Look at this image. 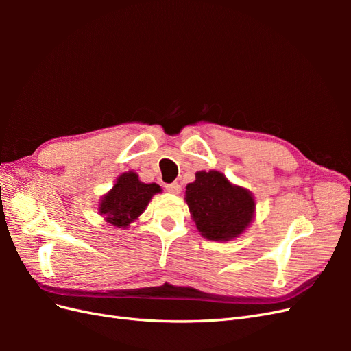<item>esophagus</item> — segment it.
Segmentation results:
<instances>
[{"mask_svg":"<svg viewBox=\"0 0 351 351\" xmlns=\"http://www.w3.org/2000/svg\"><path fill=\"white\" fill-rule=\"evenodd\" d=\"M165 189H167V192L173 193V195H180V193H182V186H180L178 183L167 184V186H165Z\"/></svg>","mask_w":351,"mask_h":351,"instance_id":"esophagus-1","label":"esophagus"}]
</instances>
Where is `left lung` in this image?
Here are the masks:
<instances>
[{
  "label": "left lung",
  "mask_w": 351,
  "mask_h": 351,
  "mask_svg": "<svg viewBox=\"0 0 351 351\" xmlns=\"http://www.w3.org/2000/svg\"><path fill=\"white\" fill-rule=\"evenodd\" d=\"M184 200L202 236L212 241L240 237L253 222L256 204L250 190L232 184L217 169L197 171Z\"/></svg>",
  "instance_id": "obj_1"
}]
</instances>
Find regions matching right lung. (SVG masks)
I'll use <instances>...</instances> for the list:
<instances>
[{"instance_id": "obj_1", "label": "right lung", "mask_w": 351, "mask_h": 351, "mask_svg": "<svg viewBox=\"0 0 351 351\" xmlns=\"http://www.w3.org/2000/svg\"><path fill=\"white\" fill-rule=\"evenodd\" d=\"M162 189L156 183H143L134 171L119 176L111 190L105 193L98 205L99 215L117 228H129L146 209L154 195Z\"/></svg>"}]
</instances>
